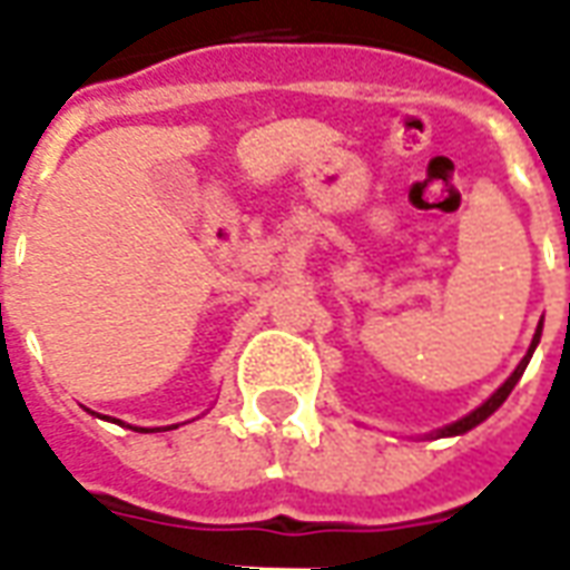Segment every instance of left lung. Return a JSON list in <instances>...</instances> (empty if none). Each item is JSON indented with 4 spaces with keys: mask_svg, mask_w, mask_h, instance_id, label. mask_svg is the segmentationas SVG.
Returning a JSON list of instances; mask_svg holds the SVG:
<instances>
[{
    "mask_svg": "<svg viewBox=\"0 0 570 570\" xmlns=\"http://www.w3.org/2000/svg\"><path fill=\"white\" fill-rule=\"evenodd\" d=\"M538 342H540V326H538V333H534V342H531V347H528V354H525V357H522V363L515 366L513 375H510V379H507V382H503L501 387H498V391H494V394H491L489 400H485V403H482V406L476 409V412H470L466 419L454 421V424H449V428H445V430H440L442 436H458V433H466V430H473V428H476V424H482V421L489 419L491 412H494V409L501 406L503 400L510 396V391H513V387H515V382L522 379V372H525L528 360H531V354H534V347H538Z\"/></svg>",
    "mask_w": 570,
    "mask_h": 570,
    "instance_id": "1",
    "label": "left lung"
}]
</instances>
